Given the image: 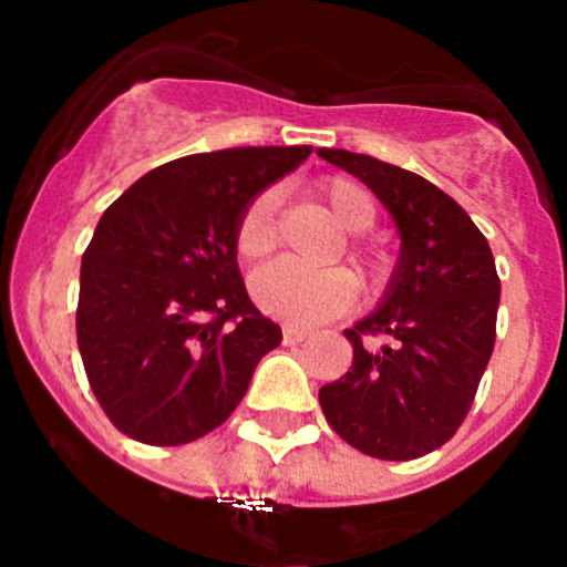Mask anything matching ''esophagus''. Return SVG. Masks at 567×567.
<instances>
[{
	"label": "esophagus",
	"mask_w": 567,
	"mask_h": 567,
	"mask_svg": "<svg viewBox=\"0 0 567 567\" xmlns=\"http://www.w3.org/2000/svg\"><path fill=\"white\" fill-rule=\"evenodd\" d=\"M307 338H309L307 329L284 327V343H287V346H295V343H300V340H307Z\"/></svg>",
	"instance_id": "obj_1"
}]
</instances>
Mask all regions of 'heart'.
<instances>
[{
    "label": "heart",
    "instance_id": "obj_1",
    "mask_svg": "<svg viewBox=\"0 0 567 567\" xmlns=\"http://www.w3.org/2000/svg\"><path fill=\"white\" fill-rule=\"evenodd\" d=\"M315 193L320 195V202L327 204L332 218L346 233L372 229L378 207H374L372 193L360 182L346 178V175H332V178L318 182ZM278 193L264 189L240 213L238 227H235V249L244 260H260L278 247ZM349 258L372 280L380 275V258L363 244H352ZM249 292H252L255 303L272 318L287 320L295 327H309V323H320V320L334 318L352 307L358 284H354L352 272L340 267H303L298 260L287 258L260 267L249 278Z\"/></svg>",
    "mask_w": 567,
    "mask_h": 567
}]
</instances>
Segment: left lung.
<instances>
[{"label": "left lung", "instance_id": "8db88e82", "mask_svg": "<svg viewBox=\"0 0 567 567\" xmlns=\"http://www.w3.org/2000/svg\"><path fill=\"white\" fill-rule=\"evenodd\" d=\"M318 155L372 189L403 240L383 303L343 332L352 372L320 389V409L358 452L417 460L454 437L494 352V255L468 213L423 175L349 150Z\"/></svg>", "mask_w": 567, "mask_h": 567}]
</instances>
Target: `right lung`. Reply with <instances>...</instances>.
I'll list each match as a JSON object with an SVG mask.
<instances>
[{
  "mask_svg": "<svg viewBox=\"0 0 567 567\" xmlns=\"http://www.w3.org/2000/svg\"><path fill=\"white\" fill-rule=\"evenodd\" d=\"M312 147L184 155L118 195L82 255L76 340L110 423L184 445L235 412L280 327L255 309L235 227L249 202Z\"/></svg>",
  "mask_w": 567,
  "mask_h": 567,
  "instance_id": "add662e5",
  "label": "right lung"
}]
</instances>
